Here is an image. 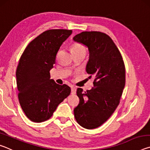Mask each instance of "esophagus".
<instances>
[{"label": "esophagus", "mask_w": 150, "mask_h": 150, "mask_svg": "<svg viewBox=\"0 0 150 150\" xmlns=\"http://www.w3.org/2000/svg\"><path fill=\"white\" fill-rule=\"evenodd\" d=\"M71 94L72 95H75L76 93V88L75 87H71Z\"/></svg>", "instance_id": "obj_1"}]
</instances>
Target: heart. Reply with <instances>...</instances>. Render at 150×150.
<instances>
[{
  "label": "heart",
  "instance_id": "b5f03b06",
  "mask_svg": "<svg viewBox=\"0 0 150 150\" xmlns=\"http://www.w3.org/2000/svg\"><path fill=\"white\" fill-rule=\"evenodd\" d=\"M82 51L86 52L85 47L81 44H77V43H75V44H72L71 46V53L82 52Z\"/></svg>",
  "mask_w": 150,
  "mask_h": 150
}]
</instances>
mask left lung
Here are the masks:
<instances>
[{
    "instance_id": "left-lung-1",
    "label": "left lung",
    "mask_w": 150,
    "mask_h": 150,
    "mask_svg": "<svg viewBox=\"0 0 150 150\" xmlns=\"http://www.w3.org/2000/svg\"><path fill=\"white\" fill-rule=\"evenodd\" d=\"M89 52L86 71L94 77V87L83 93L78 88L79 103L74 108L78 124L87 129L98 128L117 108L125 86V66L118 47L108 35L83 32L73 38Z\"/></svg>"
}]
</instances>
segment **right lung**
Listing matches in <instances>:
<instances>
[{"label": "right lung", "mask_w": 150, "mask_h": 150, "mask_svg": "<svg viewBox=\"0 0 150 150\" xmlns=\"http://www.w3.org/2000/svg\"><path fill=\"white\" fill-rule=\"evenodd\" d=\"M72 30H49L27 45L17 67L16 77L18 99L25 115L34 122L52 117L57 106L70 95L67 85L50 79L58 50Z\"/></svg>", "instance_id": "obj_1"}]
</instances>
